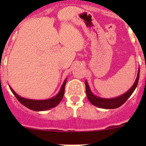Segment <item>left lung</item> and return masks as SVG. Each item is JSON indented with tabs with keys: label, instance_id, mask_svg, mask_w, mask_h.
Listing matches in <instances>:
<instances>
[{
	"label": "left lung",
	"instance_id": "1",
	"mask_svg": "<svg viewBox=\"0 0 146 146\" xmlns=\"http://www.w3.org/2000/svg\"><path fill=\"white\" fill-rule=\"evenodd\" d=\"M139 76H140V68H139L136 80H135L133 86L131 87V88L129 91H126L125 94H123V95L118 96V97L113 98V99H104V98H100L99 96L94 95L91 92L90 88H89L87 81L86 80L85 84H86V91L88 99L93 105L98 107V108H104V109H115V108H119L120 106H121L122 104L126 102V100L130 97V96L132 94V93L134 92V91L137 88V84H138Z\"/></svg>",
	"mask_w": 146,
	"mask_h": 146
}]
</instances>
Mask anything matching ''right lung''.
<instances>
[{"instance_id":"add662e5","label":"right lung","mask_w":146,"mask_h":146,"mask_svg":"<svg viewBox=\"0 0 146 146\" xmlns=\"http://www.w3.org/2000/svg\"><path fill=\"white\" fill-rule=\"evenodd\" d=\"M66 82V79L64 80L60 91L56 96L51 98V99H44V100H35V99H25V98L21 97L17 94H16L11 87H10V89H11V92L14 94V95L16 96L18 101L20 102L22 104H23L24 106L32 110H34V111H43V110H49L50 108L57 106L58 104L60 103V102L64 97Z\"/></svg>"}]
</instances>
